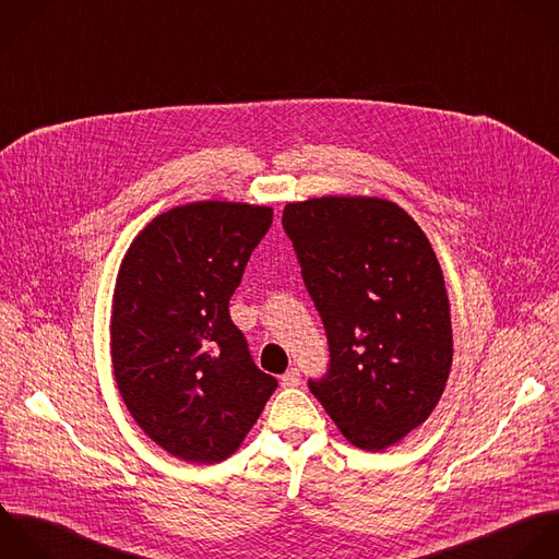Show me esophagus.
<instances>
[{
	"instance_id": "1",
	"label": "esophagus",
	"mask_w": 559,
	"mask_h": 559,
	"mask_svg": "<svg viewBox=\"0 0 559 559\" xmlns=\"http://www.w3.org/2000/svg\"><path fill=\"white\" fill-rule=\"evenodd\" d=\"M281 385H283V388H296V385H300V370H298V368H289V370L281 377Z\"/></svg>"
}]
</instances>
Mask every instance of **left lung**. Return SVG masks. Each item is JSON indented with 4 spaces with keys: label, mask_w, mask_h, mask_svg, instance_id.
I'll list each match as a JSON object with an SVG mask.
<instances>
[{
    "label": "left lung",
    "mask_w": 559,
    "mask_h": 559,
    "mask_svg": "<svg viewBox=\"0 0 559 559\" xmlns=\"http://www.w3.org/2000/svg\"><path fill=\"white\" fill-rule=\"evenodd\" d=\"M283 228L329 342L326 374L309 390L355 447L383 451L429 418L451 372L436 252L401 206L379 198L287 204Z\"/></svg>",
    "instance_id": "8db88e82"
}]
</instances>
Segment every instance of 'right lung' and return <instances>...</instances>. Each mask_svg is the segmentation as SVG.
Listing matches in <instances>:
<instances>
[{
  "instance_id": "right-lung-1",
  "label": "right lung",
  "mask_w": 559,
  "mask_h": 559,
  "mask_svg": "<svg viewBox=\"0 0 559 559\" xmlns=\"http://www.w3.org/2000/svg\"><path fill=\"white\" fill-rule=\"evenodd\" d=\"M272 217L270 206L235 202L176 206L121 261L110 318L117 388L136 425L185 462L233 455L278 388L228 313Z\"/></svg>"
}]
</instances>
